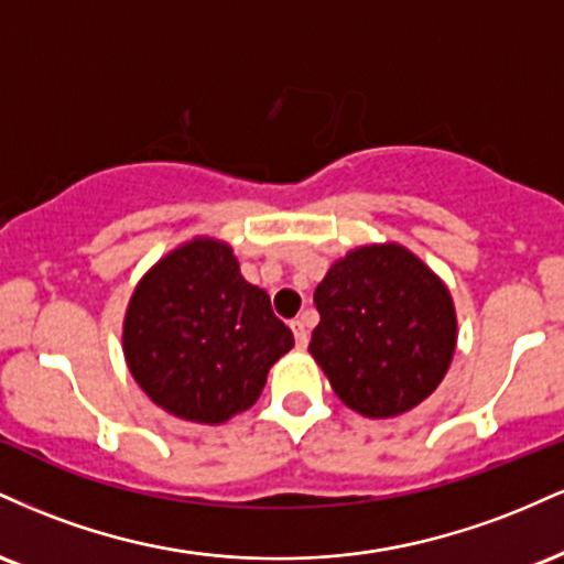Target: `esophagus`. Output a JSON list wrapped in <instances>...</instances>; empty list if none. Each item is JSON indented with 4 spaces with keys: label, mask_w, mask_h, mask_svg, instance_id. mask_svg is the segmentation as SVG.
Wrapping results in <instances>:
<instances>
[{
    "label": "esophagus",
    "mask_w": 564,
    "mask_h": 564,
    "mask_svg": "<svg viewBox=\"0 0 564 564\" xmlns=\"http://www.w3.org/2000/svg\"><path fill=\"white\" fill-rule=\"evenodd\" d=\"M291 332H294L296 347H307V341H310V332H307V326H304V318L291 321Z\"/></svg>",
    "instance_id": "obj_1"
}]
</instances>
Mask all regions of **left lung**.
I'll list each match as a JSON object with an SVG mask.
<instances>
[{
  "instance_id": "left-lung-1",
  "label": "left lung",
  "mask_w": 564,
  "mask_h": 564,
  "mask_svg": "<svg viewBox=\"0 0 564 564\" xmlns=\"http://www.w3.org/2000/svg\"><path fill=\"white\" fill-rule=\"evenodd\" d=\"M321 323L310 355L336 398L368 419H392L437 390L456 352V307L430 264L400 243H366L315 289Z\"/></svg>"
}]
</instances>
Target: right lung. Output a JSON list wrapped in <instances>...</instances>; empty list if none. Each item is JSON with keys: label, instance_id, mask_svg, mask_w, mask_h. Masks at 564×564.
Listing matches in <instances>:
<instances>
[{"label": "right lung", "instance_id": "1", "mask_svg": "<svg viewBox=\"0 0 564 564\" xmlns=\"http://www.w3.org/2000/svg\"><path fill=\"white\" fill-rule=\"evenodd\" d=\"M121 347L159 408L185 422L225 424L257 403L294 336L268 291L241 275L230 243L196 236L140 278Z\"/></svg>", "mask_w": 564, "mask_h": 564}]
</instances>
